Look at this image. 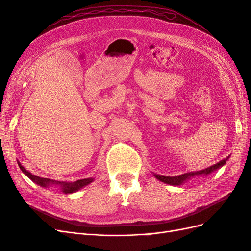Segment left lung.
Here are the masks:
<instances>
[{
  "instance_id": "obj_1",
  "label": "left lung",
  "mask_w": 251,
  "mask_h": 251,
  "mask_svg": "<svg viewBox=\"0 0 251 251\" xmlns=\"http://www.w3.org/2000/svg\"><path fill=\"white\" fill-rule=\"evenodd\" d=\"M227 159H228V158L223 159V160H221V161L216 163V164H214V165L209 166V168L201 170V171H198V172L185 173V174L179 175V176H173V177H169V176L166 177V176H162V175H154V176H155L158 180H160V181L164 182V183H168V184H171V185H180V184L183 183V182H184L185 180H187L188 178L197 176V175H208V174H210L211 172L216 171L217 169L221 168L222 165H224V164L226 163Z\"/></svg>"
}]
</instances>
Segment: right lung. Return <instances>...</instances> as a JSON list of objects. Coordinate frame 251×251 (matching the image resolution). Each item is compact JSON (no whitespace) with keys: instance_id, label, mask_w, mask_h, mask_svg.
<instances>
[{"instance_id":"right-lung-1","label":"right lung","mask_w":251,"mask_h":251,"mask_svg":"<svg viewBox=\"0 0 251 251\" xmlns=\"http://www.w3.org/2000/svg\"><path fill=\"white\" fill-rule=\"evenodd\" d=\"M20 165V169L22 170V172L24 173L28 178L31 179L32 181H34L35 183H37L41 186L44 187H47L49 185H53V184H56L59 185V187L63 189V192L65 194H71L78 191L79 188L86 186L88 184H90L91 182L93 181L92 178H88V179H81V180H77L75 182H63V181H55V180H52V179H48V178H42L39 176H35V175H32L30 172L26 171L25 168H23V166L19 163Z\"/></svg>"}]
</instances>
